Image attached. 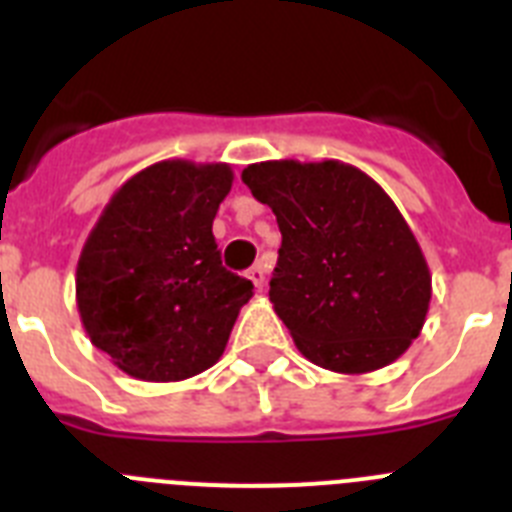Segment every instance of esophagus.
<instances>
[{
	"label": "esophagus",
	"mask_w": 512,
	"mask_h": 512,
	"mask_svg": "<svg viewBox=\"0 0 512 512\" xmlns=\"http://www.w3.org/2000/svg\"><path fill=\"white\" fill-rule=\"evenodd\" d=\"M248 279H251L253 287H256V289H264V282H266L264 264H253L251 269H248Z\"/></svg>",
	"instance_id": "esophagus-1"
}]
</instances>
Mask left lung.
Returning a JSON list of instances; mask_svg holds the SVG:
<instances>
[{"label":"left lung","instance_id":"1","mask_svg":"<svg viewBox=\"0 0 512 512\" xmlns=\"http://www.w3.org/2000/svg\"><path fill=\"white\" fill-rule=\"evenodd\" d=\"M241 179L277 215L269 300L302 356L338 374L400 359L425 323L431 271L387 192L341 161H264Z\"/></svg>","mask_w":512,"mask_h":512}]
</instances>
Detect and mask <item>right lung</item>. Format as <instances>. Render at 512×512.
Here are the masks:
<instances>
[{"label":"right lung","instance_id":"1","mask_svg":"<svg viewBox=\"0 0 512 512\" xmlns=\"http://www.w3.org/2000/svg\"><path fill=\"white\" fill-rule=\"evenodd\" d=\"M228 164L161 161L112 194L81 248L76 305L94 346L143 382H179L225 351L253 284L220 261Z\"/></svg>","mask_w":512,"mask_h":512}]
</instances>
